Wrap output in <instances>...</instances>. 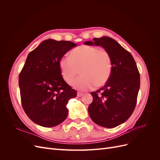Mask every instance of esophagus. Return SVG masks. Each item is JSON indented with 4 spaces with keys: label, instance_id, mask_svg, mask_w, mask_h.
<instances>
[{
    "label": "esophagus",
    "instance_id": "esophagus-1",
    "mask_svg": "<svg viewBox=\"0 0 160 160\" xmlns=\"http://www.w3.org/2000/svg\"><path fill=\"white\" fill-rule=\"evenodd\" d=\"M83 95V93H81V92H78V93H77V97H78V98H81V97H82Z\"/></svg>",
    "mask_w": 160,
    "mask_h": 160
}]
</instances>
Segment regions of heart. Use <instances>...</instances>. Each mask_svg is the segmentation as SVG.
<instances>
[{
    "label": "heart",
    "instance_id": "b5f03b06",
    "mask_svg": "<svg viewBox=\"0 0 160 160\" xmlns=\"http://www.w3.org/2000/svg\"><path fill=\"white\" fill-rule=\"evenodd\" d=\"M59 66L67 82L73 79L79 69L81 75L72 80L71 85L84 91L107 83L112 72V59L106 49L83 45L72 50L70 56L62 57Z\"/></svg>",
    "mask_w": 160,
    "mask_h": 160
}]
</instances>
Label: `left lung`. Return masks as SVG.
Masks as SVG:
<instances>
[{"label":"left lung","mask_w":160,"mask_h":160,"mask_svg":"<svg viewBox=\"0 0 160 160\" xmlns=\"http://www.w3.org/2000/svg\"><path fill=\"white\" fill-rule=\"evenodd\" d=\"M87 45L101 46L112 59V72L105 85L91 92L88 108L91 119L100 126L113 128L124 123L133 112L140 87V76L133 56L113 38H94Z\"/></svg>","instance_id":"obj_1"}]
</instances>
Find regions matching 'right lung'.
Here are the masks:
<instances>
[{
  "label": "right lung",
  "instance_id": "1",
  "mask_svg": "<svg viewBox=\"0 0 160 160\" xmlns=\"http://www.w3.org/2000/svg\"><path fill=\"white\" fill-rule=\"evenodd\" d=\"M77 45L71 41L47 39L28 53L19 74L21 103L34 123L55 127L68 115L67 104L77 92L62 78L59 60Z\"/></svg>",
  "mask_w": 160,
  "mask_h": 160
}]
</instances>
